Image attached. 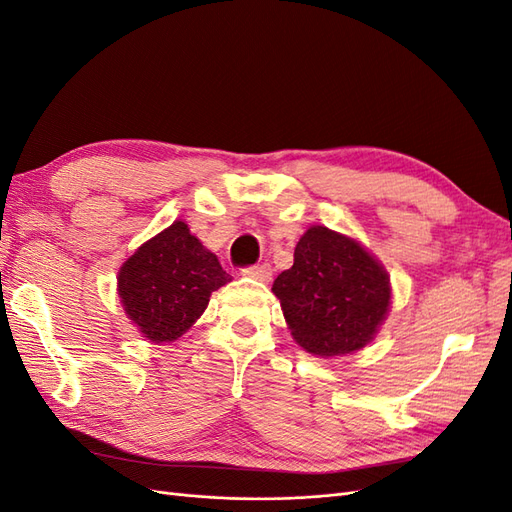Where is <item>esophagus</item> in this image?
<instances>
[{"mask_svg": "<svg viewBox=\"0 0 512 512\" xmlns=\"http://www.w3.org/2000/svg\"><path fill=\"white\" fill-rule=\"evenodd\" d=\"M245 277H252V280H258V282H269L271 280V265H267V262H262V265H252V267H245L241 271Z\"/></svg>", "mask_w": 512, "mask_h": 512, "instance_id": "esophagus-1", "label": "esophagus"}]
</instances>
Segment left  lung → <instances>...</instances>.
Listing matches in <instances>:
<instances>
[{
	"label": "left lung",
	"instance_id": "left-lung-1",
	"mask_svg": "<svg viewBox=\"0 0 512 512\" xmlns=\"http://www.w3.org/2000/svg\"><path fill=\"white\" fill-rule=\"evenodd\" d=\"M273 294L297 344L339 356L363 348L391 303L389 275L363 247L312 226L294 247V265L277 275Z\"/></svg>",
	"mask_w": 512,
	"mask_h": 512
}]
</instances>
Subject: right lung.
<instances>
[{
    "label": "right lung",
    "mask_w": 512,
    "mask_h": 512,
    "mask_svg": "<svg viewBox=\"0 0 512 512\" xmlns=\"http://www.w3.org/2000/svg\"><path fill=\"white\" fill-rule=\"evenodd\" d=\"M126 314L151 342H173L205 312L230 275L185 222H175L136 250L119 271Z\"/></svg>",
    "instance_id": "right-lung-1"
}]
</instances>
